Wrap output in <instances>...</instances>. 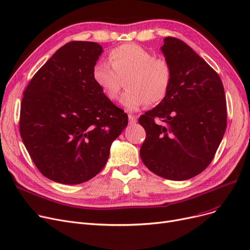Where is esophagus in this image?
<instances>
[{
	"mask_svg": "<svg viewBox=\"0 0 250 250\" xmlns=\"http://www.w3.org/2000/svg\"><path fill=\"white\" fill-rule=\"evenodd\" d=\"M128 123L130 125H134L137 123V116L132 115V114H128Z\"/></svg>",
	"mask_w": 250,
	"mask_h": 250,
	"instance_id": "34e87169",
	"label": "esophagus"
}]
</instances>
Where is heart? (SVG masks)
<instances>
[{
	"instance_id": "b5f03b06",
	"label": "heart",
	"mask_w": 250,
	"mask_h": 250,
	"mask_svg": "<svg viewBox=\"0 0 250 250\" xmlns=\"http://www.w3.org/2000/svg\"><path fill=\"white\" fill-rule=\"evenodd\" d=\"M108 61L110 64L99 62L92 69L94 83L107 99L117 98L124 79L126 91L121 103L127 111L165 99L173 77L171 64L166 59L155 57L138 44L125 43L112 48Z\"/></svg>"
}]
</instances>
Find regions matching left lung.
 <instances>
[{
  "instance_id": "1",
  "label": "left lung",
  "mask_w": 250,
  "mask_h": 250,
  "mask_svg": "<svg viewBox=\"0 0 250 250\" xmlns=\"http://www.w3.org/2000/svg\"><path fill=\"white\" fill-rule=\"evenodd\" d=\"M161 50L172 82L165 99L139 118L146 130L140 155L153 173L186 180L209 165L224 136L225 91L216 71L180 39L164 38Z\"/></svg>"
}]
</instances>
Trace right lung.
I'll return each mask as SVG.
<instances>
[{
  "label": "right lung",
  "instance_id": "obj_1",
  "mask_svg": "<svg viewBox=\"0 0 250 250\" xmlns=\"http://www.w3.org/2000/svg\"><path fill=\"white\" fill-rule=\"evenodd\" d=\"M101 52L96 42L65 43L23 92L20 135L33 163L50 180L79 185L94 177L127 125V114L92 78Z\"/></svg>",
  "mask_w": 250,
  "mask_h": 250
}]
</instances>
